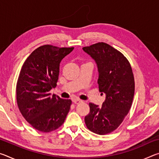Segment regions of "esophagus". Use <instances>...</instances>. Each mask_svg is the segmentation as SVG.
<instances>
[{
    "instance_id": "obj_1",
    "label": "esophagus",
    "mask_w": 159,
    "mask_h": 159,
    "mask_svg": "<svg viewBox=\"0 0 159 159\" xmlns=\"http://www.w3.org/2000/svg\"><path fill=\"white\" fill-rule=\"evenodd\" d=\"M73 102H74V104H78L80 103V102H82V100H80V99H73Z\"/></svg>"
}]
</instances>
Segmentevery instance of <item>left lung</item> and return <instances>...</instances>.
<instances>
[{
	"instance_id": "8db88e82",
	"label": "left lung",
	"mask_w": 159,
	"mask_h": 159,
	"mask_svg": "<svg viewBox=\"0 0 159 159\" xmlns=\"http://www.w3.org/2000/svg\"><path fill=\"white\" fill-rule=\"evenodd\" d=\"M83 50L95 61L99 92L106 95L102 107L90 103L85 123L90 131L105 134L116 130L130 111L134 93V80L128 60L121 52L105 43Z\"/></svg>"
}]
</instances>
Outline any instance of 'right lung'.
<instances>
[{"instance_id":"1","label":"right lung","mask_w":159,"mask_h":159,"mask_svg":"<svg viewBox=\"0 0 159 159\" xmlns=\"http://www.w3.org/2000/svg\"><path fill=\"white\" fill-rule=\"evenodd\" d=\"M74 48L45 45L31 52L21 67L16 95L19 109L36 130L48 133L63 124L71 107V99H61L50 91L55 88L60 64Z\"/></svg>"}]
</instances>
